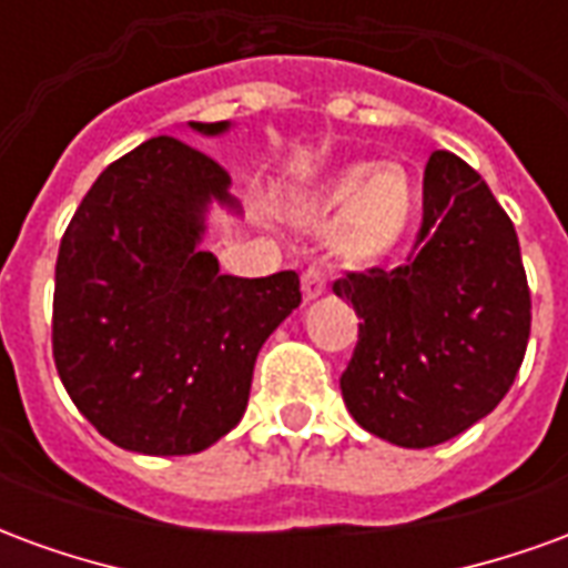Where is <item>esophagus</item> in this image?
Returning <instances> with one entry per match:
<instances>
[{
  "mask_svg": "<svg viewBox=\"0 0 568 568\" xmlns=\"http://www.w3.org/2000/svg\"><path fill=\"white\" fill-rule=\"evenodd\" d=\"M301 288H304V297L307 301H316V297L325 295V273L320 267H307L304 276H301Z\"/></svg>",
  "mask_w": 568,
  "mask_h": 568,
  "instance_id": "esophagus-1",
  "label": "esophagus"
}]
</instances>
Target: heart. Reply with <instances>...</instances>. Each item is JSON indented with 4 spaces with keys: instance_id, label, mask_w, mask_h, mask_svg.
Segmentation results:
<instances>
[{
    "instance_id": "heart-1",
    "label": "heart",
    "mask_w": 568,
    "mask_h": 568,
    "mask_svg": "<svg viewBox=\"0 0 568 568\" xmlns=\"http://www.w3.org/2000/svg\"><path fill=\"white\" fill-rule=\"evenodd\" d=\"M332 248L349 264H377L402 246L417 219L419 191L402 163H349L304 203V222H328Z\"/></svg>"
}]
</instances>
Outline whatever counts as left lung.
I'll return each instance as SVG.
<instances>
[{"label": "left lung", "instance_id": "obj_1", "mask_svg": "<svg viewBox=\"0 0 568 568\" xmlns=\"http://www.w3.org/2000/svg\"><path fill=\"white\" fill-rule=\"evenodd\" d=\"M334 295L362 320L341 377L346 410L389 444L456 438L520 371L532 320L520 243L487 182L450 151L426 163L417 255L346 273Z\"/></svg>", "mask_w": 568, "mask_h": 568}]
</instances>
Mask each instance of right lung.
<instances>
[{
	"mask_svg": "<svg viewBox=\"0 0 568 568\" xmlns=\"http://www.w3.org/2000/svg\"><path fill=\"white\" fill-rule=\"evenodd\" d=\"M224 136L231 121H187ZM231 175L173 136L109 163L72 215L54 285V362L91 426L145 456L212 447L243 419L264 341L301 304L295 271L243 280L200 246Z\"/></svg>",
	"mask_w": 568,
	"mask_h": 568,
	"instance_id": "add662e5",
	"label": "right lung"
}]
</instances>
